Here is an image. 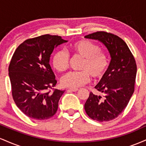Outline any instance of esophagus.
<instances>
[{
    "label": "esophagus",
    "mask_w": 146,
    "mask_h": 146,
    "mask_svg": "<svg viewBox=\"0 0 146 146\" xmlns=\"http://www.w3.org/2000/svg\"><path fill=\"white\" fill-rule=\"evenodd\" d=\"M68 90H71V91H73V92H76L78 90V88H68Z\"/></svg>",
    "instance_id": "obj_1"
}]
</instances>
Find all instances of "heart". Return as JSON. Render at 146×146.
Instances as JSON below:
<instances>
[{
    "label": "heart",
    "mask_w": 146,
    "mask_h": 146,
    "mask_svg": "<svg viewBox=\"0 0 146 146\" xmlns=\"http://www.w3.org/2000/svg\"><path fill=\"white\" fill-rule=\"evenodd\" d=\"M69 51L75 56L83 58L80 70L64 75L61 79L63 86L78 88L88 83L90 75L94 79H100L104 75L108 66V58L105 52L100 50L98 44L87 40H81L71 45ZM69 64V56L63 50L58 51L52 60V64L57 71H66Z\"/></svg>",
    "instance_id": "heart-1"
}]
</instances>
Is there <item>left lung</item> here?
<instances>
[{"mask_svg": "<svg viewBox=\"0 0 146 146\" xmlns=\"http://www.w3.org/2000/svg\"><path fill=\"white\" fill-rule=\"evenodd\" d=\"M97 40L105 45L111 60L106 73L95 86L104 96L90 92L84 104L87 115L93 120H113L128 105L135 90L137 64L128 45L113 33L98 31L84 37Z\"/></svg>", "mask_w": 146, "mask_h": 146, "instance_id": "left-lung-1", "label": "left lung"}]
</instances>
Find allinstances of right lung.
<instances>
[{"label": "right lung", "instance_id": "add662e5", "mask_svg": "<svg viewBox=\"0 0 146 146\" xmlns=\"http://www.w3.org/2000/svg\"><path fill=\"white\" fill-rule=\"evenodd\" d=\"M66 42L60 36L42 35L26 40L13 55L9 66L12 97L30 118L47 119L57 112L64 90L53 88L57 81L49 60L54 48Z\"/></svg>", "mask_w": 146, "mask_h": 146}]
</instances>
